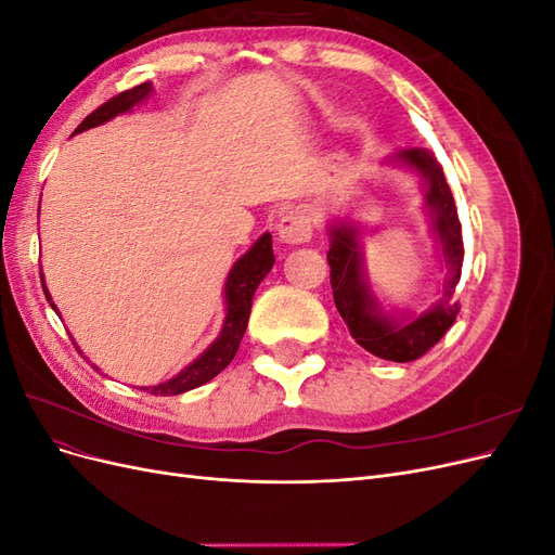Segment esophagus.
<instances>
[{
    "label": "esophagus",
    "instance_id": "obj_1",
    "mask_svg": "<svg viewBox=\"0 0 555 555\" xmlns=\"http://www.w3.org/2000/svg\"><path fill=\"white\" fill-rule=\"evenodd\" d=\"M278 238L287 245H300L312 238V220L306 210L294 208L282 215L278 224Z\"/></svg>",
    "mask_w": 555,
    "mask_h": 555
}]
</instances>
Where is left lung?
Returning a JSON list of instances; mask_svg holds the SVG:
<instances>
[{"label": "left lung", "instance_id": "left-lung-1", "mask_svg": "<svg viewBox=\"0 0 555 555\" xmlns=\"http://www.w3.org/2000/svg\"><path fill=\"white\" fill-rule=\"evenodd\" d=\"M384 164L408 169L422 178L424 210L428 212L430 233L440 249L438 259L444 271L435 304L424 312H414L412 308H384L367 282L363 229L349 217H335L328 222L331 247L326 259L331 266L335 308L345 319L351 338L379 359L408 363L438 345L461 312L456 284L463 266V236L456 201H453L440 162L430 150H400L391 157H384Z\"/></svg>", "mask_w": 555, "mask_h": 555}]
</instances>
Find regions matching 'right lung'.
I'll list each match as a JSON object with an SVG mask.
<instances>
[{
	"instance_id": "1",
	"label": "right lung",
	"mask_w": 555,
	"mask_h": 555,
	"mask_svg": "<svg viewBox=\"0 0 555 555\" xmlns=\"http://www.w3.org/2000/svg\"><path fill=\"white\" fill-rule=\"evenodd\" d=\"M153 94V82H143V86H137L131 90H125L117 96L108 99L104 106H99L94 113H90L86 120H82L76 129V133L104 125L113 117L133 111V106L143 104L145 99ZM275 263L273 257V238L271 233H263V236L251 245L245 255L231 266V271L224 282V306H227V317L222 331L217 338L201 351V357H196L188 367H182L178 375H173L169 382H162L157 386H141L143 391L153 393V396H180L184 391H192L196 386L210 382L215 375H220L224 367L236 357V351L241 347V340L247 328V319L251 310V298H255V292L259 287V282L268 275ZM43 294L48 298L50 308L57 312V306L50 298V292L43 282ZM96 367V365H94ZM99 371V367H96Z\"/></svg>"
}]
</instances>
